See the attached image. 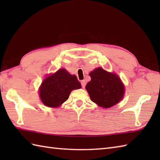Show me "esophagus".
Here are the masks:
<instances>
[{"instance_id":"esophagus-1","label":"esophagus","mask_w":160,"mask_h":160,"mask_svg":"<svg viewBox=\"0 0 160 160\" xmlns=\"http://www.w3.org/2000/svg\"><path fill=\"white\" fill-rule=\"evenodd\" d=\"M81 85H82V88L85 87V85H86V81H85V80H82V81H81Z\"/></svg>"}]
</instances>
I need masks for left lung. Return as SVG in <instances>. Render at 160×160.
I'll list each match as a JSON object with an SVG mask.
<instances>
[{
    "instance_id": "8db88e82",
    "label": "left lung",
    "mask_w": 160,
    "mask_h": 160,
    "mask_svg": "<svg viewBox=\"0 0 160 160\" xmlns=\"http://www.w3.org/2000/svg\"><path fill=\"white\" fill-rule=\"evenodd\" d=\"M91 81L86 89L93 102L103 108L113 107L123 98L124 87L116 74L98 67L89 73Z\"/></svg>"
}]
</instances>
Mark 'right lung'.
<instances>
[{"instance_id":"1","label":"right lung","mask_w":160,"mask_h":160,"mask_svg":"<svg viewBox=\"0 0 160 160\" xmlns=\"http://www.w3.org/2000/svg\"><path fill=\"white\" fill-rule=\"evenodd\" d=\"M80 88L75 75L61 69L44 80L40 87V97L47 107H58L68 100L71 91Z\"/></svg>"}]
</instances>
